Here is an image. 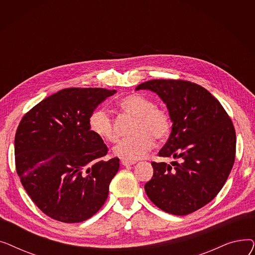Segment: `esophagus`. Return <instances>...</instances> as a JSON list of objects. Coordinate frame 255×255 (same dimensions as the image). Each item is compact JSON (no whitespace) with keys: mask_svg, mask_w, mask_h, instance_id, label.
<instances>
[{"mask_svg":"<svg viewBox=\"0 0 255 255\" xmlns=\"http://www.w3.org/2000/svg\"><path fill=\"white\" fill-rule=\"evenodd\" d=\"M121 163H122V165H124V166H130V165L135 164V162H130V161H126V160H122V161H121Z\"/></svg>","mask_w":255,"mask_h":255,"instance_id":"1","label":"esophagus"}]
</instances>
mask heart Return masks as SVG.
Returning a JSON list of instances; mask_svg holds the SVG:
<instances>
[{"instance_id":"obj_1","label":"heart","mask_w":255,"mask_h":255,"mask_svg":"<svg viewBox=\"0 0 255 255\" xmlns=\"http://www.w3.org/2000/svg\"><path fill=\"white\" fill-rule=\"evenodd\" d=\"M119 105L137 121L133 129L135 135L121 140L114 148V154L126 161H136L142 159L153 148V136L158 140L167 137L170 131V118L164 110L155 107L153 100L137 93L123 97ZM89 127L94 134L103 140L115 142L118 139L114 120L103 107L92 113Z\"/></svg>"}]
</instances>
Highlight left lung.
Wrapping results in <instances>:
<instances>
[{
    "label": "left lung",
    "instance_id": "8db88e82",
    "mask_svg": "<svg viewBox=\"0 0 255 255\" xmlns=\"http://www.w3.org/2000/svg\"><path fill=\"white\" fill-rule=\"evenodd\" d=\"M156 93L172 123L154 175L144 190L151 202L172 215L184 216L215 197L229 178L236 156V131L220 102L205 88L185 80L153 79L135 88Z\"/></svg>",
    "mask_w": 255,
    "mask_h": 255
}]
</instances>
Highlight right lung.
<instances>
[{
	"label": "right lung",
	"instance_id": "right-lung-1",
	"mask_svg": "<svg viewBox=\"0 0 255 255\" xmlns=\"http://www.w3.org/2000/svg\"><path fill=\"white\" fill-rule=\"evenodd\" d=\"M115 93L64 89L21 119L14 139L17 175L31 199L50 218L83 222L107 199L119 158L102 160L107 146L90 130L89 119Z\"/></svg>",
	"mask_w": 255,
	"mask_h": 255
}]
</instances>
